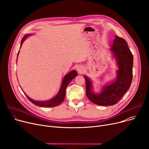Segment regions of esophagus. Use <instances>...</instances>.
Here are the masks:
<instances>
[{
  "label": "esophagus",
  "mask_w": 149,
  "mask_h": 149,
  "mask_svg": "<svg viewBox=\"0 0 149 149\" xmlns=\"http://www.w3.org/2000/svg\"><path fill=\"white\" fill-rule=\"evenodd\" d=\"M77 71L79 74H82L83 72V69L81 66H78L77 68Z\"/></svg>",
  "instance_id": "esophagus-1"
}]
</instances>
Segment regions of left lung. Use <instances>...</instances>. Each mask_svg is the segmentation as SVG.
<instances>
[{"instance_id":"1","label":"left lung","mask_w":149,"mask_h":149,"mask_svg":"<svg viewBox=\"0 0 149 149\" xmlns=\"http://www.w3.org/2000/svg\"><path fill=\"white\" fill-rule=\"evenodd\" d=\"M118 66L116 81L103 87L102 93L95 95L92 92V83L84 76L87 97L93 103L102 106L113 105L119 101L130 88L132 80L133 55L127 42L116 36L111 48Z\"/></svg>"}]
</instances>
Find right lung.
I'll use <instances>...</instances> for the list:
<instances>
[{"label":"right lung","mask_w":149,"mask_h":149,"mask_svg":"<svg viewBox=\"0 0 149 149\" xmlns=\"http://www.w3.org/2000/svg\"><path fill=\"white\" fill-rule=\"evenodd\" d=\"M29 35H25L23 38L22 39V41L21 42V45L22 47L23 41L25 40V39L29 36ZM77 75V72L76 71H72L68 73L63 78V80L61 87L60 91H59L57 95L52 100L47 101H34L32 99L29 97L26 94V96L28 98V100L31 101L33 104L39 106V107H56L58 105H60L64 100L65 97V92H66V88L69 84V83L71 81L73 78H74Z\"/></svg>","instance_id":"obj_1"}]
</instances>
